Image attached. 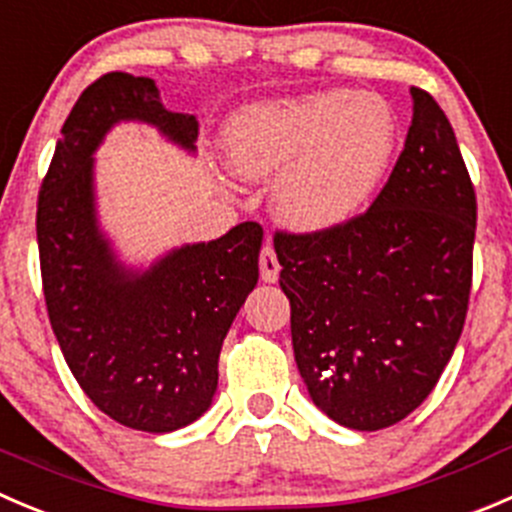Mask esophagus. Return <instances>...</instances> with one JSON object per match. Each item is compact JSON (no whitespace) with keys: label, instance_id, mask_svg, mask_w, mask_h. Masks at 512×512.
<instances>
[{"label":"esophagus","instance_id":"esophagus-1","mask_svg":"<svg viewBox=\"0 0 512 512\" xmlns=\"http://www.w3.org/2000/svg\"><path fill=\"white\" fill-rule=\"evenodd\" d=\"M260 277L265 282H277V277H280V262H277V255L270 242L260 252Z\"/></svg>","mask_w":512,"mask_h":512}]
</instances>
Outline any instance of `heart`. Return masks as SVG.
<instances>
[{"instance_id":"obj_1","label":"heart","mask_w":512,"mask_h":512,"mask_svg":"<svg viewBox=\"0 0 512 512\" xmlns=\"http://www.w3.org/2000/svg\"><path fill=\"white\" fill-rule=\"evenodd\" d=\"M398 137V114L385 97L325 89L242 109L227 124L225 150L245 180L277 177L272 210L287 227L327 232L370 202Z\"/></svg>"}]
</instances>
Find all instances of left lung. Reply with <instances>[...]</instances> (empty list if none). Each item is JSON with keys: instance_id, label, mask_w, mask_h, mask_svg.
I'll use <instances>...</instances> for the list:
<instances>
[{"instance_id": "1", "label": "left lung", "mask_w": 512, "mask_h": 512, "mask_svg": "<svg viewBox=\"0 0 512 512\" xmlns=\"http://www.w3.org/2000/svg\"><path fill=\"white\" fill-rule=\"evenodd\" d=\"M410 94L413 124L370 210L327 232H275L307 393L327 418L367 433L433 393L473 282V182L440 104Z\"/></svg>"}]
</instances>
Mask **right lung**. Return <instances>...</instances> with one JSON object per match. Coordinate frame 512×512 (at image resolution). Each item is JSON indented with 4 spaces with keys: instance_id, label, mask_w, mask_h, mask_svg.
<instances>
[{
    "instance_id": "1",
    "label": "right lung",
    "mask_w": 512,
    "mask_h": 512,
    "mask_svg": "<svg viewBox=\"0 0 512 512\" xmlns=\"http://www.w3.org/2000/svg\"><path fill=\"white\" fill-rule=\"evenodd\" d=\"M119 122L197 150V117L165 109L155 79L109 72L89 84L39 190L44 300L87 398L119 425L172 433L212 405L222 340L260 275L262 227L242 222L220 240L175 247L147 270L124 265L99 227L94 192V152Z\"/></svg>"
}]
</instances>
